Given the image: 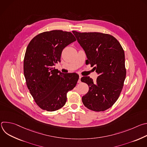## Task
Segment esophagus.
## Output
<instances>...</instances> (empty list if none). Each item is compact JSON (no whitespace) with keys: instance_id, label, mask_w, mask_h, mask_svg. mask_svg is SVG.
Segmentation results:
<instances>
[{"instance_id":"1","label":"esophagus","mask_w":147,"mask_h":147,"mask_svg":"<svg viewBox=\"0 0 147 147\" xmlns=\"http://www.w3.org/2000/svg\"><path fill=\"white\" fill-rule=\"evenodd\" d=\"M81 77H82V76H79V79H78V83H80L81 82Z\"/></svg>"}]
</instances>
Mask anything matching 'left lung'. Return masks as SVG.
Returning a JSON list of instances; mask_svg holds the SVG:
<instances>
[{"mask_svg": "<svg viewBox=\"0 0 147 147\" xmlns=\"http://www.w3.org/2000/svg\"><path fill=\"white\" fill-rule=\"evenodd\" d=\"M78 42L84 50L90 63L98 74L96 82L82 77V82L90 87L82 97L88 109L95 112L110 108L119 98L126 76L124 50L112 35L100 32L73 31Z\"/></svg>", "mask_w": 147, "mask_h": 147, "instance_id": "left-lung-1", "label": "left lung"}]
</instances>
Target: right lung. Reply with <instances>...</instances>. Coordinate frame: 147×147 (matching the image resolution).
Instances as JSON below:
<instances>
[{
  "mask_svg": "<svg viewBox=\"0 0 147 147\" xmlns=\"http://www.w3.org/2000/svg\"><path fill=\"white\" fill-rule=\"evenodd\" d=\"M76 39L70 32L46 31L30 42L24 59L26 84L37 105L53 112L63 107L67 93L79 78L75 73L63 74L53 66L60 61L62 51Z\"/></svg>",
  "mask_w": 147,
  "mask_h": 147,
  "instance_id": "right-lung-1",
  "label": "right lung"
}]
</instances>
